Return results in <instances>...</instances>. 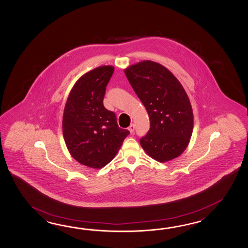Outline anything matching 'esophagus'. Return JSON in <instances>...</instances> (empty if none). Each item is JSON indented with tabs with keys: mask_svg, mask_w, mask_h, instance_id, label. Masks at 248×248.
<instances>
[{
	"mask_svg": "<svg viewBox=\"0 0 248 248\" xmlns=\"http://www.w3.org/2000/svg\"><path fill=\"white\" fill-rule=\"evenodd\" d=\"M128 130L131 132V133H133L134 130H135V125H134L133 124H132L129 126V128H128Z\"/></svg>",
	"mask_w": 248,
	"mask_h": 248,
	"instance_id": "1",
	"label": "esophagus"
}]
</instances>
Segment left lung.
<instances>
[{"mask_svg":"<svg viewBox=\"0 0 248 248\" xmlns=\"http://www.w3.org/2000/svg\"><path fill=\"white\" fill-rule=\"evenodd\" d=\"M132 89L149 114L150 128L140 142L158 162L179 156L193 131V112L185 90L165 66L141 61L124 70Z\"/></svg>","mask_w":248,"mask_h":248,"instance_id":"obj_1","label":"left lung"}]
</instances>
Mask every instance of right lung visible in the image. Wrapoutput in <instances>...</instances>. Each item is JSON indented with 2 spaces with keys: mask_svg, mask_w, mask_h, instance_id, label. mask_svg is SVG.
<instances>
[{
  "mask_svg": "<svg viewBox=\"0 0 248 248\" xmlns=\"http://www.w3.org/2000/svg\"><path fill=\"white\" fill-rule=\"evenodd\" d=\"M114 73L102 66L84 74L71 90L63 115V136L72 156L99 169L116 156L130 134L118 126L116 114L103 105L106 87Z\"/></svg>",
  "mask_w": 248,
  "mask_h": 248,
  "instance_id": "1",
  "label": "right lung"
}]
</instances>
